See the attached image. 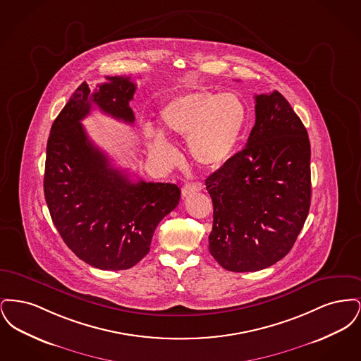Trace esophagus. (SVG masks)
<instances>
[{
	"instance_id": "esophagus-1",
	"label": "esophagus",
	"mask_w": 361,
	"mask_h": 361,
	"mask_svg": "<svg viewBox=\"0 0 361 361\" xmlns=\"http://www.w3.org/2000/svg\"><path fill=\"white\" fill-rule=\"evenodd\" d=\"M202 188H203V185H202L200 183H187V184L181 188V193H183L184 197H187V196L195 193V192L202 190Z\"/></svg>"
}]
</instances>
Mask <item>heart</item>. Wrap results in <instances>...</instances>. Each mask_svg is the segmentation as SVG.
<instances>
[{"instance_id": "heart-1", "label": "heart", "mask_w": 361, "mask_h": 361, "mask_svg": "<svg viewBox=\"0 0 361 361\" xmlns=\"http://www.w3.org/2000/svg\"><path fill=\"white\" fill-rule=\"evenodd\" d=\"M247 111L235 93H218L193 89L174 96L159 111V121L166 133L188 137L189 154L207 168H219L233 155L246 126ZM149 147L166 153L165 137L146 128Z\"/></svg>"}]
</instances>
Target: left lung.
<instances>
[{
	"instance_id": "obj_1",
	"label": "left lung",
	"mask_w": 361,
	"mask_h": 361,
	"mask_svg": "<svg viewBox=\"0 0 361 361\" xmlns=\"http://www.w3.org/2000/svg\"><path fill=\"white\" fill-rule=\"evenodd\" d=\"M247 143L208 176L209 253L231 272H256L287 256L309 215V135L277 90L256 94Z\"/></svg>"
}]
</instances>
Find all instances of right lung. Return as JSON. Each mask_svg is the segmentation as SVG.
I'll return each instance as SVG.
<instances>
[{
    "instance_id": "right-lung-1",
    "label": "right lung",
    "mask_w": 361,
    "mask_h": 361,
    "mask_svg": "<svg viewBox=\"0 0 361 361\" xmlns=\"http://www.w3.org/2000/svg\"><path fill=\"white\" fill-rule=\"evenodd\" d=\"M135 90L130 77H106L93 93L82 82L52 123L47 140L44 197L52 222L77 257L103 271L128 269L145 257L155 227L181 193L171 183L133 181L112 166L81 124L92 105L133 124Z\"/></svg>"
}]
</instances>
